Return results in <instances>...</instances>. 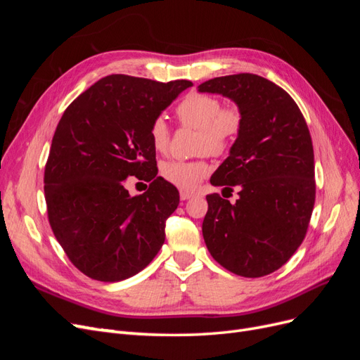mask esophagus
<instances>
[{"label":"esophagus","mask_w":360,"mask_h":360,"mask_svg":"<svg viewBox=\"0 0 360 360\" xmlns=\"http://www.w3.org/2000/svg\"><path fill=\"white\" fill-rule=\"evenodd\" d=\"M191 198H193V193H192V192L180 191V200H181V201H186V200H191Z\"/></svg>","instance_id":"1"}]
</instances>
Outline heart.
Segmentation results:
<instances>
[{"label":"heart","instance_id":"1","mask_svg":"<svg viewBox=\"0 0 360 360\" xmlns=\"http://www.w3.org/2000/svg\"><path fill=\"white\" fill-rule=\"evenodd\" d=\"M184 126L198 129V150L222 155L230 148L242 129V114L236 108H222L216 96L191 93L176 110ZM150 143L156 151H165L169 144V129L163 118H156L148 129ZM209 172L205 160H169L162 174L174 186L193 189Z\"/></svg>","mask_w":360,"mask_h":360}]
</instances>
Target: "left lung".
Wrapping results in <instances>:
<instances>
[{
  "label": "left lung",
  "mask_w": 360,
  "mask_h": 360,
  "mask_svg": "<svg viewBox=\"0 0 360 360\" xmlns=\"http://www.w3.org/2000/svg\"><path fill=\"white\" fill-rule=\"evenodd\" d=\"M198 91L228 97L242 114L230 156L210 179L230 192L236 186L238 200L207 195L205 246L231 274L266 276L287 263L308 230L315 202L309 129L291 96L258 75L221 76Z\"/></svg>",
  "instance_id": "1"
}]
</instances>
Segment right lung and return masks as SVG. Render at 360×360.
Here are the masks:
<instances>
[{
	"instance_id": "add662e5",
	"label": "right lung",
	"mask_w": 360,
	"mask_h": 360,
	"mask_svg": "<svg viewBox=\"0 0 360 360\" xmlns=\"http://www.w3.org/2000/svg\"><path fill=\"white\" fill-rule=\"evenodd\" d=\"M193 84L110 75L68 106L45 168L48 217L76 269L118 282L139 274L165 242L177 188L158 177L150 124ZM150 181L130 198L129 176Z\"/></svg>"
}]
</instances>
